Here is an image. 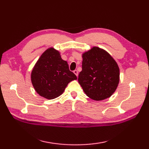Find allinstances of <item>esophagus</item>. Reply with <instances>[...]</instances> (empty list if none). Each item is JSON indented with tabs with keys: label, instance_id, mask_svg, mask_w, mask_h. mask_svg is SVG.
Segmentation results:
<instances>
[{
	"label": "esophagus",
	"instance_id": "1",
	"mask_svg": "<svg viewBox=\"0 0 149 149\" xmlns=\"http://www.w3.org/2000/svg\"><path fill=\"white\" fill-rule=\"evenodd\" d=\"M74 74H75V75H76L77 77L78 76V71L77 70H75L74 71Z\"/></svg>",
	"mask_w": 149,
	"mask_h": 149
}]
</instances>
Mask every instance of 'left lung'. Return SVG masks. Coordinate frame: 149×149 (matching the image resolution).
Returning a JSON list of instances; mask_svg holds the SVG:
<instances>
[{
    "instance_id": "1",
    "label": "left lung",
    "mask_w": 149,
    "mask_h": 149,
    "mask_svg": "<svg viewBox=\"0 0 149 149\" xmlns=\"http://www.w3.org/2000/svg\"><path fill=\"white\" fill-rule=\"evenodd\" d=\"M78 81L90 99L102 100L115 92L120 81L117 63L105 50L93 47L83 55Z\"/></svg>"
}]
</instances>
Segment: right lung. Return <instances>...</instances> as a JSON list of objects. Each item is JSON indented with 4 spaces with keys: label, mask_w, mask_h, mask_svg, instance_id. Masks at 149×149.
<instances>
[{
    "label": "right lung",
    "mask_w": 149,
    "mask_h": 149,
    "mask_svg": "<svg viewBox=\"0 0 149 149\" xmlns=\"http://www.w3.org/2000/svg\"><path fill=\"white\" fill-rule=\"evenodd\" d=\"M34 90L47 99H54L64 92L68 84L77 76L70 71L67 61L58 50L50 47L36 63L31 75Z\"/></svg>",
    "instance_id": "1"
}]
</instances>
